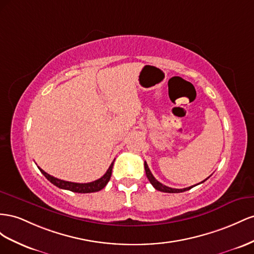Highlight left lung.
<instances>
[{"label": "left lung", "instance_id": "8db88e82", "mask_svg": "<svg viewBox=\"0 0 254 254\" xmlns=\"http://www.w3.org/2000/svg\"><path fill=\"white\" fill-rule=\"evenodd\" d=\"M144 170H146V175H147V178H148V180L150 181V183L153 185V187L155 188V190H159V191H163V192H170V193H175V192H183V191H186V190H190V188H192L193 186H190V187H186V188H182V190H179V188H171V187H168V186H166V185H164V184H162V183H159L158 181L153 177V175H152L151 173V171H150V169H149V167H148V165H147V163L144 162ZM208 179V178H207ZM207 179H205L204 181H202L201 183H203V182H205V181L207 180Z\"/></svg>", "mask_w": 254, "mask_h": 254}]
</instances>
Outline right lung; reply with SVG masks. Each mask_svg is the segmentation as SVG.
Here are the masks:
<instances>
[{"instance_id":"add662e5","label":"right lung","mask_w":254,"mask_h":254,"mask_svg":"<svg viewBox=\"0 0 254 254\" xmlns=\"http://www.w3.org/2000/svg\"><path fill=\"white\" fill-rule=\"evenodd\" d=\"M114 162L111 164L110 168L107 169V171L105 172V175L102 178H100V179L93 181V182H90V183L68 182V181L60 180V179L50 176V175H48L46 171H43L41 168H39V167L38 168L41 171L42 175L45 176L51 183L54 184L55 186H57L59 188H62V190H70V191H74V192H79V193H88V192L99 191L101 190H103V188L106 186V184L108 183V181H110V179L112 177V170H113Z\"/></svg>"}]
</instances>
